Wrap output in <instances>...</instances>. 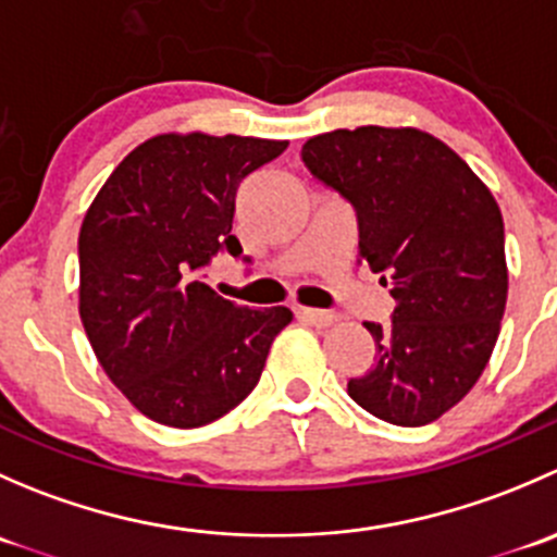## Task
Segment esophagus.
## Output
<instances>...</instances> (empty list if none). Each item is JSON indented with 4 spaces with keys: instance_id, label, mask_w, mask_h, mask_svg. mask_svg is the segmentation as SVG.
<instances>
[{
    "instance_id": "1",
    "label": "esophagus",
    "mask_w": 557,
    "mask_h": 557,
    "mask_svg": "<svg viewBox=\"0 0 557 557\" xmlns=\"http://www.w3.org/2000/svg\"><path fill=\"white\" fill-rule=\"evenodd\" d=\"M296 314L305 320H310V323L320 325V329H325V325L336 323V314L329 312V310H314V307H296Z\"/></svg>"
}]
</instances>
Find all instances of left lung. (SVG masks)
Instances as JSON below:
<instances>
[{"label":"left lung","mask_w":557,"mask_h":557,"mask_svg":"<svg viewBox=\"0 0 557 557\" xmlns=\"http://www.w3.org/2000/svg\"><path fill=\"white\" fill-rule=\"evenodd\" d=\"M301 159L356 207L358 256L396 299L391 323H363L374 363L347 393L385 423H434L474 387L502 331L509 272L491 188L412 126L336 128Z\"/></svg>","instance_id":"8db88e82"}]
</instances>
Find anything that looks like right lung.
I'll return each instance as SVG.
<instances>
[{
	"instance_id": "right-lung-1",
	"label": "right lung",
	"mask_w": 557,
	"mask_h": 557,
	"mask_svg": "<svg viewBox=\"0 0 557 557\" xmlns=\"http://www.w3.org/2000/svg\"><path fill=\"white\" fill-rule=\"evenodd\" d=\"M285 139L156 134L112 170L83 218L81 320L112 385L172 429L232 412L258 385L288 307L250 310L218 296L201 272L232 234L239 183Z\"/></svg>"
}]
</instances>
